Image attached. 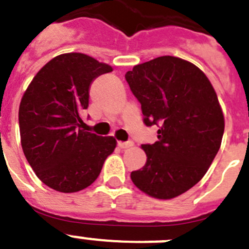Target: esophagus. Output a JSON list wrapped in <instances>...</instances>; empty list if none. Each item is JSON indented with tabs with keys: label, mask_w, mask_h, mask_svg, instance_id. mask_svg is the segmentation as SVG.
Segmentation results:
<instances>
[{
	"label": "esophagus",
	"mask_w": 249,
	"mask_h": 249,
	"mask_svg": "<svg viewBox=\"0 0 249 249\" xmlns=\"http://www.w3.org/2000/svg\"><path fill=\"white\" fill-rule=\"evenodd\" d=\"M118 146H119L120 148H122V149H125V148H129V147H132V146H134V142H132V141L118 142Z\"/></svg>",
	"instance_id": "obj_1"
}]
</instances>
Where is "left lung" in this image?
<instances>
[{
    "label": "left lung",
    "instance_id": "left-lung-1",
    "mask_svg": "<svg viewBox=\"0 0 249 249\" xmlns=\"http://www.w3.org/2000/svg\"><path fill=\"white\" fill-rule=\"evenodd\" d=\"M125 79L144 124L159 126L158 141L141 146L147 161L132 182L153 198H175L203 178L220 148L225 122L215 90L198 67L173 55L137 64Z\"/></svg>",
    "mask_w": 249,
    "mask_h": 249
}]
</instances>
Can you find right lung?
Here are the masks:
<instances>
[{
	"instance_id": "1",
	"label": "right lung",
	"mask_w": 249,
	"mask_h": 249,
	"mask_svg": "<svg viewBox=\"0 0 249 249\" xmlns=\"http://www.w3.org/2000/svg\"><path fill=\"white\" fill-rule=\"evenodd\" d=\"M113 68L84 53H64L38 71L19 106L24 156L51 189L71 194L86 189L113 153L114 137L81 129L90 85Z\"/></svg>"
}]
</instances>
